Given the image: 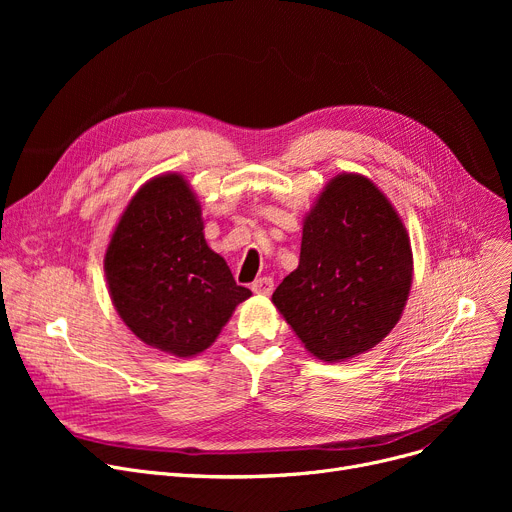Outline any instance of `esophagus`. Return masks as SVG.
Segmentation results:
<instances>
[{
	"instance_id": "obj_1",
	"label": "esophagus",
	"mask_w": 512,
	"mask_h": 512,
	"mask_svg": "<svg viewBox=\"0 0 512 512\" xmlns=\"http://www.w3.org/2000/svg\"><path fill=\"white\" fill-rule=\"evenodd\" d=\"M253 292L259 294V297H270V294L274 292V280L272 278H259L253 282Z\"/></svg>"
}]
</instances>
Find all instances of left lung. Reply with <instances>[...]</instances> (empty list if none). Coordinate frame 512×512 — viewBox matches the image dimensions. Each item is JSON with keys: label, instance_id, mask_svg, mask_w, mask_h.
Listing matches in <instances>:
<instances>
[{"label": "left lung", "instance_id": "1", "mask_svg": "<svg viewBox=\"0 0 512 512\" xmlns=\"http://www.w3.org/2000/svg\"><path fill=\"white\" fill-rule=\"evenodd\" d=\"M413 284L409 232L367 176H334L303 220L299 267L272 303L321 361L371 351L405 311Z\"/></svg>", "mask_w": 512, "mask_h": 512}]
</instances>
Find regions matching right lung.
<instances>
[{
	"instance_id": "right-lung-1",
	"label": "right lung",
	"mask_w": 512,
	"mask_h": 512,
	"mask_svg": "<svg viewBox=\"0 0 512 512\" xmlns=\"http://www.w3.org/2000/svg\"><path fill=\"white\" fill-rule=\"evenodd\" d=\"M112 303L141 342L174 357L209 348L251 290L209 249L201 203L182 174L145 182L128 201L105 249Z\"/></svg>"
}]
</instances>
